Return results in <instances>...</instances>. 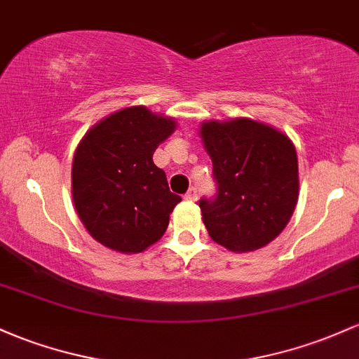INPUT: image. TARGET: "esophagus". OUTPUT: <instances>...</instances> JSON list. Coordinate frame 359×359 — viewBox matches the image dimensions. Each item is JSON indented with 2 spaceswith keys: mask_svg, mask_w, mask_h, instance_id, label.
I'll return each mask as SVG.
<instances>
[{
  "mask_svg": "<svg viewBox=\"0 0 359 359\" xmlns=\"http://www.w3.org/2000/svg\"><path fill=\"white\" fill-rule=\"evenodd\" d=\"M184 198H186L187 201H198V189L196 187H191L187 191V194L184 196Z\"/></svg>",
  "mask_w": 359,
  "mask_h": 359,
  "instance_id": "1",
  "label": "esophagus"
}]
</instances>
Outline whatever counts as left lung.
I'll use <instances>...</instances> for the list:
<instances>
[{"mask_svg": "<svg viewBox=\"0 0 359 359\" xmlns=\"http://www.w3.org/2000/svg\"><path fill=\"white\" fill-rule=\"evenodd\" d=\"M199 135L218 184L215 198L199 201L208 233L237 254L262 249L285 230L297 208L300 179L293 141L247 117L204 121Z\"/></svg>", "mask_w": 359, "mask_h": 359, "instance_id": "obj_1", "label": "left lung"}]
</instances>
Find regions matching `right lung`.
<instances>
[{
	"label": "right lung",
	"mask_w": 359,
	"mask_h": 359,
	"mask_svg": "<svg viewBox=\"0 0 359 359\" xmlns=\"http://www.w3.org/2000/svg\"><path fill=\"white\" fill-rule=\"evenodd\" d=\"M175 119L133 105L98 121L81 137L71 167V196L86 231L107 249L140 254L158 242L180 203L153 153Z\"/></svg>",
	"instance_id": "obj_1"
}]
</instances>
